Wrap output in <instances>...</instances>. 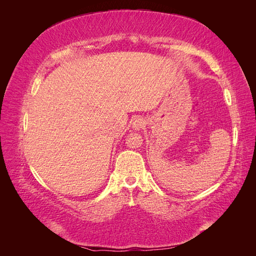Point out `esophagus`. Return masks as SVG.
Segmentation results:
<instances>
[{
	"label": "esophagus",
	"instance_id": "esophagus-1",
	"mask_svg": "<svg viewBox=\"0 0 256 256\" xmlns=\"http://www.w3.org/2000/svg\"><path fill=\"white\" fill-rule=\"evenodd\" d=\"M146 125V120L142 116H136V118H134L132 120V127L134 129H141Z\"/></svg>",
	"mask_w": 256,
	"mask_h": 256
}]
</instances>
